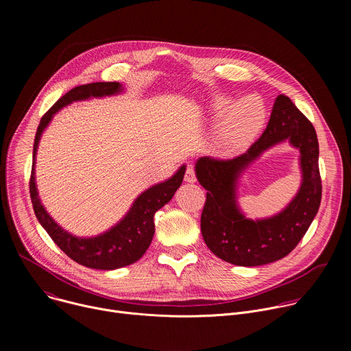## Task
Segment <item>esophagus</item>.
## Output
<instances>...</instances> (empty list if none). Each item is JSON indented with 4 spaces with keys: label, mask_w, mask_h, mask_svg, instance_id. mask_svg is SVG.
Returning a JSON list of instances; mask_svg holds the SVG:
<instances>
[{
    "label": "esophagus",
    "mask_w": 351,
    "mask_h": 351,
    "mask_svg": "<svg viewBox=\"0 0 351 351\" xmlns=\"http://www.w3.org/2000/svg\"><path fill=\"white\" fill-rule=\"evenodd\" d=\"M184 180L189 183H194L195 182V171L193 165H187L186 172H184Z\"/></svg>",
    "instance_id": "obj_1"
}]
</instances>
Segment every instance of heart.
Masks as SVG:
<instances>
[{"label":"heart","mask_w":351,"mask_h":351,"mask_svg":"<svg viewBox=\"0 0 351 351\" xmlns=\"http://www.w3.org/2000/svg\"><path fill=\"white\" fill-rule=\"evenodd\" d=\"M258 104L256 105L255 103ZM225 103L221 108H223ZM265 110L256 97H245L229 111L223 129L222 141L230 149H239L252 141L261 129Z\"/></svg>","instance_id":"1"}]
</instances>
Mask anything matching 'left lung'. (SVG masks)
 <instances>
[{
  "instance_id": "left-lung-1",
  "label": "left lung",
  "mask_w": 351,
  "mask_h": 351,
  "mask_svg": "<svg viewBox=\"0 0 351 351\" xmlns=\"http://www.w3.org/2000/svg\"><path fill=\"white\" fill-rule=\"evenodd\" d=\"M285 139L300 149L302 186L278 216L248 220L235 203L238 176L265 149ZM318 156V138L313 123L289 97L279 94L267 129L244 154L230 160L199 158L195 162V175L207 190L202 233L211 252L221 260L240 267H258L286 257L308 230L321 204Z\"/></svg>"
}]
</instances>
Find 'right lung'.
<instances>
[{
    "label": "right lung",
    "mask_w": 351,
    "mask_h": 351,
    "mask_svg": "<svg viewBox=\"0 0 351 351\" xmlns=\"http://www.w3.org/2000/svg\"><path fill=\"white\" fill-rule=\"evenodd\" d=\"M122 84L118 82H97L90 84L77 86L62 95L58 101L49 108L41 118L36 132L33 145V167L29 182L30 197L34 214L45 229V232L54 240V243L62 252L80 265L93 269L111 271L126 265H130L141 258L152 244L156 226L154 214L171 202L175 191L180 187L184 176L186 167L182 165L178 172L165 182L154 184L143 191L129 210V213L110 230L95 237H77L64 230L43 207L34 179L36 153L41 133L51 122L54 114H57L65 106L73 101H82L91 97H104L121 93Z\"/></svg>",
    "instance_id": "right-lung-1"
}]
</instances>
